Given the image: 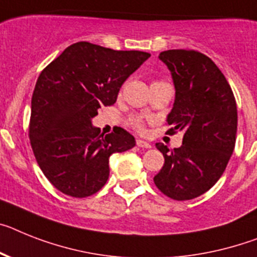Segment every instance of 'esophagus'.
I'll list each match as a JSON object with an SVG mask.
<instances>
[{"mask_svg":"<svg viewBox=\"0 0 257 257\" xmlns=\"http://www.w3.org/2000/svg\"><path fill=\"white\" fill-rule=\"evenodd\" d=\"M136 144H137V146H139V148H144V149L152 148V144H149L148 141H144V140H137V141H136Z\"/></svg>","mask_w":257,"mask_h":257,"instance_id":"esophagus-1","label":"esophagus"}]
</instances>
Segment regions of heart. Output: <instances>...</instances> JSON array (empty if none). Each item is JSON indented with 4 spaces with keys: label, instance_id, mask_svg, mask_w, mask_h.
<instances>
[{
    "label": "heart",
    "instance_id": "b5f03b06",
    "mask_svg": "<svg viewBox=\"0 0 257 257\" xmlns=\"http://www.w3.org/2000/svg\"><path fill=\"white\" fill-rule=\"evenodd\" d=\"M131 125H132L136 131L144 132V120H142V117H140V116H133V117L131 118Z\"/></svg>",
    "mask_w": 257,
    "mask_h": 257
}]
</instances>
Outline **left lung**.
Masks as SVG:
<instances>
[{"mask_svg":"<svg viewBox=\"0 0 257 257\" xmlns=\"http://www.w3.org/2000/svg\"><path fill=\"white\" fill-rule=\"evenodd\" d=\"M159 60L171 72L175 102L167 116L169 135L183 132V145L157 149L165 165L154 176L167 197L184 201L198 197L218 182L235 148L238 112L227 79L208 56L170 49Z\"/></svg>","mask_w":257,"mask_h":257,"instance_id":"8db88e82","label":"left lung"}]
</instances>
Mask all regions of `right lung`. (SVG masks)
Masks as SVG:
<instances>
[{"label": "right lung", "instance_id": "right-lung-1", "mask_svg": "<svg viewBox=\"0 0 257 257\" xmlns=\"http://www.w3.org/2000/svg\"><path fill=\"white\" fill-rule=\"evenodd\" d=\"M150 57L78 42L40 73L31 100L29 136L34 155L55 188L72 197L102 189L109 157L136 145L131 133L99 135L91 118L112 105L129 75Z\"/></svg>", "mask_w": 257, "mask_h": 257}]
</instances>
